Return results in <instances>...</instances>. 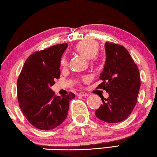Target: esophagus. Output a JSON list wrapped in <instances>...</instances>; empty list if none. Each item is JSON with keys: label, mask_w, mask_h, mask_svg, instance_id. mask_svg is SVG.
<instances>
[{"label": "esophagus", "mask_w": 157, "mask_h": 157, "mask_svg": "<svg viewBox=\"0 0 157 157\" xmlns=\"http://www.w3.org/2000/svg\"><path fill=\"white\" fill-rule=\"evenodd\" d=\"M78 95H79V96L85 97V96H87V95H88V94H87L86 92H79V94H78Z\"/></svg>", "instance_id": "34e87169"}]
</instances>
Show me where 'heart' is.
I'll return each mask as SVG.
<instances>
[{
  "instance_id": "heart-1",
  "label": "heart",
  "mask_w": 157,
  "mask_h": 157,
  "mask_svg": "<svg viewBox=\"0 0 157 157\" xmlns=\"http://www.w3.org/2000/svg\"><path fill=\"white\" fill-rule=\"evenodd\" d=\"M75 49L86 59L95 60L97 59V55L99 50V45L95 40L87 39V40L79 42L75 46ZM60 63L62 66H66L67 64V59L66 56H63L61 58ZM86 79V78H84V79Z\"/></svg>"
}]
</instances>
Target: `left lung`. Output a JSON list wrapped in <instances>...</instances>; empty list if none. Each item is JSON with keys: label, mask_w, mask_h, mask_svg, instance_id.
I'll use <instances>...</instances> for the list:
<instances>
[{"label": "left lung", "mask_w": 157, "mask_h": 157, "mask_svg": "<svg viewBox=\"0 0 157 157\" xmlns=\"http://www.w3.org/2000/svg\"><path fill=\"white\" fill-rule=\"evenodd\" d=\"M106 62L98 85L109 94L101 98L102 104L95 111L101 121L109 123L121 122L134 109L140 87V74L136 63L126 48L106 42Z\"/></svg>", "instance_id": "1"}]
</instances>
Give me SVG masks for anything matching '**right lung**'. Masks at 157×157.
<instances>
[{"label": "right lung", "mask_w": 157, "mask_h": 157, "mask_svg": "<svg viewBox=\"0 0 157 157\" xmlns=\"http://www.w3.org/2000/svg\"><path fill=\"white\" fill-rule=\"evenodd\" d=\"M67 44H57L28 57L17 82L18 104L25 118L37 129L51 130L67 117L69 102L75 95L56 96L51 89L60 77V59Z\"/></svg>", "instance_id": "add662e5"}]
</instances>
